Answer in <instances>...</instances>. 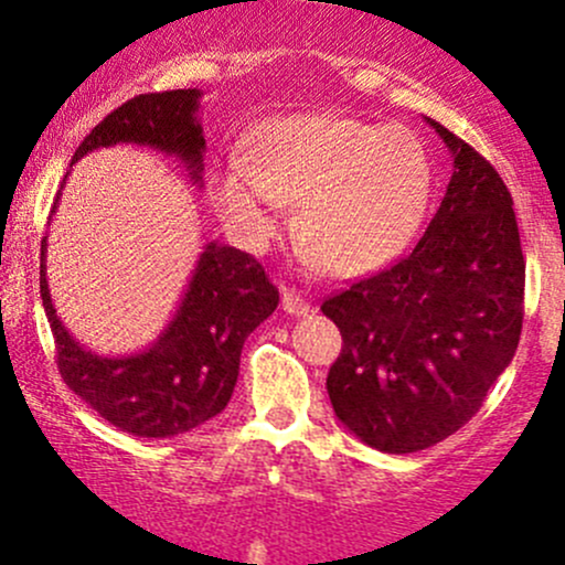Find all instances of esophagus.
<instances>
[{"label":"esophagus","mask_w":565,"mask_h":565,"mask_svg":"<svg viewBox=\"0 0 565 565\" xmlns=\"http://www.w3.org/2000/svg\"><path fill=\"white\" fill-rule=\"evenodd\" d=\"M281 308H284V313H289V316H308L310 313V302L295 289H281Z\"/></svg>","instance_id":"esophagus-1"}]
</instances>
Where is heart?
I'll return each instance as SVG.
<instances>
[{
	"label": "heart",
	"instance_id": "b5f03b06",
	"mask_svg": "<svg viewBox=\"0 0 565 565\" xmlns=\"http://www.w3.org/2000/svg\"><path fill=\"white\" fill-rule=\"evenodd\" d=\"M433 164L406 127L329 114L270 121L249 161L212 172V201L244 249L263 252L284 225V204H300V238L323 270L366 276L406 249L423 225Z\"/></svg>",
	"mask_w": 565,
	"mask_h": 565
}]
</instances>
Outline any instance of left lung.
Listing matches in <instances>:
<instances>
[{"label":"left lung","mask_w":565,"mask_h":565,"mask_svg":"<svg viewBox=\"0 0 565 565\" xmlns=\"http://www.w3.org/2000/svg\"><path fill=\"white\" fill-rule=\"evenodd\" d=\"M427 125L454 172L425 236L321 305L342 332L327 377L337 419L385 454L423 451L470 423L523 323L526 263L508 185L468 142Z\"/></svg>","instance_id":"8db88e82"}]
</instances>
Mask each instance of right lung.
<instances>
[{
  "mask_svg": "<svg viewBox=\"0 0 565 565\" xmlns=\"http://www.w3.org/2000/svg\"><path fill=\"white\" fill-rule=\"evenodd\" d=\"M201 95L191 87L132 97L82 140L71 164L100 148L132 142L174 157L201 188L206 151ZM39 289L66 385L103 419L138 438H172L217 417L236 387L244 340L278 305V289L255 257L210 242L157 340L138 353L97 355L57 316L47 284V236L42 238Z\"/></svg>",
  "mask_w": 565,
  "mask_h": 565,
  "instance_id": "add662e5",
  "label": "right lung"
}]
</instances>
